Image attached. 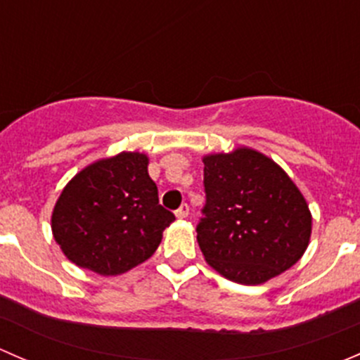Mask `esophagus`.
I'll use <instances>...</instances> for the list:
<instances>
[{
    "label": "esophagus",
    "mask_w": 360,
    "mask_h": 360,
    "mask_svg": "<svg viewBox=\"0 0 360 360\" xmlns=\"http://www.w3.org/2000/svg\"><path fill=\"white\" fill-rule=\"evenodd\" d=\"M188 214H190V207H188L186 203H183V205L176 210L177 219H184V217H188Z\"/></svg>",
    "instance_id": "34e87169"
}]
</instances>
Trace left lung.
Masks as SVG:
<instances>
[{
	"label": "left lung",
	"instance_id": "obj_1",
	"mask_svg": "<svg viewBox=\"0 0 360 360\" xmlns=\"http://www.w3.org/2000/svg\"><path fill=\"white\" fill-rule=\"evenodd\" d=\"M202 162L207 203L197 240L207 264L242 285L294 266L310 244L311 212L288 172L249 146Z\"/></svg>",
	"mask_w": 360,
	"mask_h": 360
}]
</instances>
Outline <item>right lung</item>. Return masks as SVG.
Here are the masks:
<instances>
[{
	"label": "right lung",
	"mask_w": 360,
	"mask_h": 360,
	"mask_svg": "<svg viewBox=\"0 0 360 360\" xmlns=\"http://www.w3.org/2000/svg\"><path fill=\"white\" fill-rule=\"evenodd\" d=\"M150 157L120 151L83 167L53 205L52 235L76 266L115 277L150 259L176 217L158 203Z\"/></svg>",
	"instance_id": "add662e5"
}]
</instances>
